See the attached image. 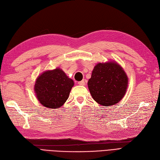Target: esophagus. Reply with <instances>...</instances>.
Returning <instances> with one entry per match:
<instances>
[{
  "mask_svg": "<svg viewBox=\"0 0 160 160\" xmlns=\"http://www.w3.org/2000/svg\"><path fill=\"white\" fill-rule=\"evenodd\" d=\"M78 84L80 85V86H85V84H86V81L82 80L81 81H79V82H78Z\"/></svg>",
  "mask_w": 160,
  "mask_h": 160,
  "instance_id": "34e87169",
  "label": "esophagus"
}]
</instances>
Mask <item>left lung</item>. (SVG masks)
<instances>
[{
    "label": "left lung",
    "instance_id": "obj_1",
    "mask_svg": "<svg viewBox=\"0 0 160 160\" xmlns=\"http://www.w3.org/2000/svg\"><path fill=\"white\" fill-rule=\"evenodd\" d=\"M127 84L125 71L113 62L96 65L88 82L92 98L103 106L118 103L125 94Z\"/></svg>",
    "mask_w": 160,
    "mask_h": 160
}]
</instances>
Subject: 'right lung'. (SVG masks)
Masks as SVG:
<instances>
[{"label": "right lung", "mask_w": 160, "mask_h": 160, "mask_svg": "<svg viewBox=\"0 0 160 160\" xmlns=\"http://www.w3.org/2000/svg\"><path fill=\"white\" fill-rule=\"evenodd\" d=\"M74 81L60 68L46 71L38 77L34 90L40 103L46 108L55 109L68 99Z\"/></svg>", "instance_id": "1"}]
</instances>
